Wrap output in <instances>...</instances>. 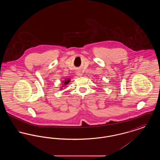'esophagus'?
<instances>
[{
  "mask_svg": "<svg viewBox=\"0 0 160 160\" xmlns=\"http://www.w3.org/2000/svg\"><path fill=\"white\" fill-rule=\"evenodd\" d=\"M77 75H78V76H82V74L81 73V72H80V71H77Z\"/></svg>",
  "mask_w": 160,
  "mask_h": 160,
  "instance_id": "34e87169",
  "label": "esophagus"
}]
</instances>
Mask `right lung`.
Wrapping results in <instances>:
<instances>
[{"label": "right lung", "mask_w": 160, "mask_h": 160, "mask_svg": "<svg viewBox=\"0 0 160 160\" xmlns=\"http://www.w3.org/2000/svg\"><path fill=\"white\" fill-rule=\"evenodd\" d=\"M69 81H70V80L69 79H67V80H65V82H64V85H67V84H68L69 83Z\"/></svg>", "instance_id": "1"}]
</instances>
